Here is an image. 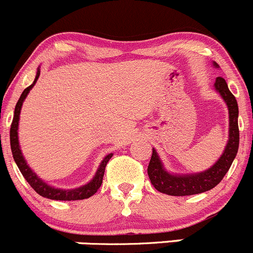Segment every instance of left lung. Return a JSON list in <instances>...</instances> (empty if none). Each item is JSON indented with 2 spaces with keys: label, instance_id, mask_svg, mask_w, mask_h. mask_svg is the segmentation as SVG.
Wrapping results in <instances>:
<instances>
[{
  "label": "left lung",
  "instance_id": "left-lung-1",
  "mask_svg": "<svg viewBox=\"0 0 253 253\" xmlns=\"http://www.w3.org/2000/svg\"><path fill=\"white\" fill-rule=\"evenodd\" d=\"M214 66L218 67L215 62H214ZM214 86L219 91L221 98L225 100L229 109V121H230L229 122L230 124L229 141L223 155L211 169L203 172L192 175H171L167 170H164L157 152L153 149L152 158L148 165V176L152 185L159 192L170 196H191L206 192L215 187L230 169L237 154V149H239L240 133L239 125H237L239 108H237L235 96L229 90L225 79L218 77L215 79Z\"/></svg>",
  "mask_w": 253,
  "mask_h": 253
}]
</instances>
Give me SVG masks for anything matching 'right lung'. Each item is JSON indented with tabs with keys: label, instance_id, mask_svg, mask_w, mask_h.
I'll use <instances>...</instances> for the list:
<instances>
[{
	"label": "right lung",
	"instance_id": "obj_1",
	"mask_svg": "<svg viewBox=\"0 0 253 253\" xmlns=\"http://www.w3.org/2000/svg\"><path fill=\"white\" fill-rule=\"evenodd\" d=\"M40 76V71H38L37 77H35L34 82L30 84L28 88L24 89V91L20 95L19 100L17 101L16 109H14V116L13 121H12L11 125V131H9V139H11V149L12 154H13V159L16 162L18 169L20 170L22 175L24 176L25 180L28 181L30 186L34 188V191L37 193H39L42 197L50 198V200H56V201H77V200H84V198H89L90 196H93L96 191L100 188L101 183H103V177L104 172H105V167L108 164L109 160L111 159L112 154L106 155L104 158V160L101 162L100 167H99L98 171H96L95 176H94L93 180L90 181L86 185L82 186L79 188H75V190H60V188L51 187V186L46 185L42 180H40L35 172L32 171L29 167L27 165V162L24 160V157L22 155V152H20L19 148V142H18V121H19V114L20 109H22L23 101L27 98L28 93L30 91V89L34 86V84L37 83L38 78Z\"/></svg>",
	"mask_w": 253,
	"mask_h": 253
}]
</instances>
